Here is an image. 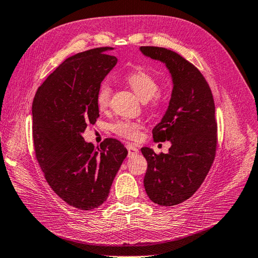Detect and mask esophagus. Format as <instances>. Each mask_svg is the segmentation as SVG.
I'll list each match as a JSON object with an SVG mask.
<instances>
[{
	"label": "esophagus",
	"mask_w": 258,
	"mask_h": 258,
	"mask_svg": "<svg viewBox=\"0 0 258 258\" xmlns=\"http://www.w3.org/2000/svg\"><path fill=\"white\" fill-rule=\"evenodd\" d=\"M126 148H127V150H128V155L130 156L131 155H135V154L139 153V149L136 148V146L133 145V144H127V145H126Z\"/></svg>",
	"instance_id": "esophagus-1"
}]
</instances>
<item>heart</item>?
Wrapping results in <instances>:
<instances>
[{"label": "heart", "instance_id": "heart-1", "mask_svg": "<svg viewBox=\"0 0 258 258\" xmlns=\"http://www.w3.org/2000/svg\"><path fill=\"white\" fill-rule=\"evenodd\" d=\"M125 82L128 84L136 96L148 105V108L156 112L163 107L166 103V95L159 89V83L154 76L144 69H136L125 77ZM112 97V88L108 82H103L99 85L96 93V104L99 109H106L109 106ZM109 130L120 138L135 141L140 138L142 124L132 120L118 119L109 125Z\"/></svg>", "mask_w": 258, "mask_h": 258}]
</instances>
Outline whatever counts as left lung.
I'll return each instance as SVG.
<instances>
[{"label":"left lung","mask_w":258,"mask_h":258,"mask_svg":"<svg viewBox=\"0 0 258 258\" xmlns=\"http://www.w3.org/2000/svg\"><path fill=\"white\" fill-rule=\"evenodd\" d=\"M148 57L166 64L173 79L168 110L152 131L154 142L170 141L169 153L142 148L148 161L144 188L160 206L189 199L214 163L218 138L213 93L204 75L182 55L160 47H141Z\"/></svg>","instance_id":"obj_1"}]
</instances>
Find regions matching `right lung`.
<instances>
[{
  "instance_id": "right-lung-1",
  "label": "right lung",
  "mask_w": 258,
  "mask_h": 258,
  "mask_svg": "<svg viewBox=\"0 0 258 258\" xmlns=\"http://www.w3.org/2000/svg\"><path fill=\"white\" fill-rule=\"evenodd\" d=\"M109 47L66 59L38 88L32 103L35 158L54 194L82 210L106 201L127 150L116 139L100 149L86 143L82 133L99 116L96 93L117 58Z\"/></svg>"
}]
</instances>
